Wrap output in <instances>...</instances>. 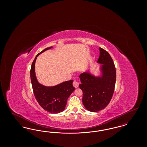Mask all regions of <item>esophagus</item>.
I'll list each match as a JSON object with an SVG mask.
<instances>
[{"label":"esophagus","mask_w":147,"mask_h":147,"mask_svg":"<svg viewBox=\"0 0 147 147\" xmlns=\"http://www.w3.org/2000/svg\"><path fill=\"white\" fill-rule=\"evenodd\" d=\"M73 85L74 87H75L76 88H77L79 86V83L77 82V81L74 80V81L73 82Z\"/></svg>","instance_id":"34e87169"}]
</instances>
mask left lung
Masks as SVG:
<instances>
[{
	"instance_id": "1",
	"label": "left lung",
	"mask_w": 147,
	"mask_h": 147,
	"mask_svg": "<svg viewBox=\"0 0 147 147\" xmlns=\"http://www.w3.org/2000/svg\"><path fill=\"white\" fill-rule=\"evenodd\" d=\"M100 56L97 63L101 64V75L95 76L90 71L82 73L79 88L83 91V103L86 110L98 112L110 102L114 92L116 73L115 66L110 54L99 48Z\"/></svg>"
}]
</instances>
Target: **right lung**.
Returning <instances> with one entry per match:
<instances>
[{
  "instance_id": "obj_1",
  "label": "right lung",
  "mask_w": 147,
  "mask_h": 147,
  "mask_svg": "<svg viewBox=\"0 0 147 147\" xmlns=\"http://www.w3.org/2000/svg\"><path fill=\"white\" fill-rule=\"evenodd\" d=\"M52 48V47L46 48L36 56L31 65L30 77L34 95L39 105L47 112L57 113L64 110L68 98L74 91L75 88L73 86V80L64 82L53 86H45L38 82L35 70L37 57Z\"/></svg>"
}]
</instances>
